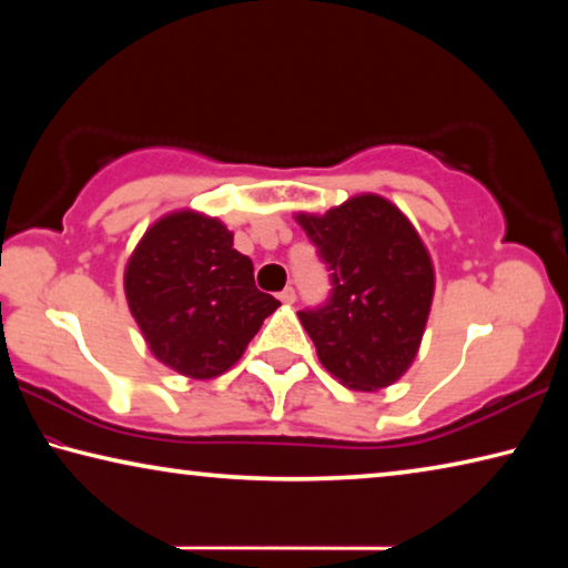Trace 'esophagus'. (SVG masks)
I'll list each match as a JSON object with an SVG mask.
<instances>
[{
    "label": "esophagus",
    "mask_w": 568,
    "mask_h": 568,
    "mask_svg": "<svg viewBox=\"0 0 568 568\" xmlns=\"http://www.w3.org/2000/svg\"><path fill=\"white\" fill-rule=\"evenodd\" d=\"M277 297H281V303L291 305V303H295V291H293V287H285V291L277 293Z\"/></svg>",
    "instance_id": "34e87169"
}]
</instances>
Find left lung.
<instances>
[{
  "instance_id": "1",
  "label": "left lung",
  "mask_w": 568,
  "mask_h": 568,
  "mask_svg": "<svg viewBox=\"0 0 568 568\" xmlns=\"http://www.w3.org/2000/svg\"><path fill=\"white\" fill-rule=\"evenodd\" d=\"M297 223L331 271L328 301L297 311L323 368L355 390L390 386L416 358L434 301V265L418 233L378 195Z\"/></svg>"
}]
</instances>
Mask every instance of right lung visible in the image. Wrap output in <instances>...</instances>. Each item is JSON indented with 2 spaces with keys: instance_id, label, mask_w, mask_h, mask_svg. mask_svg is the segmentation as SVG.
<instances>
[{
  "instance_id": "right-lung-1",
  "label": "right lung",
  "mask_w": 568,
  "mask_h": 568,
  "mask_svg": "<svg viewBox=\"0 0 568 568\" xmlns=\"http://www.w3.org/2000/svg\"><path fill=\"white\" fill-rule=\"evenodd\" d=\"M124 293L160 363L187 378H215L237 363L277 305L255 287L253 261L215 217L158 220L124 271Z\"/></svg>"
}]
</instances>
